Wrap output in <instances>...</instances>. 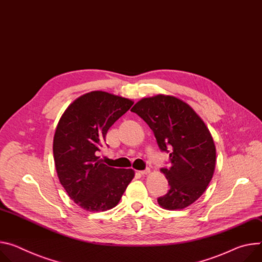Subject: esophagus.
<instances>
[{"label": "esophagus", "mask_w": 262, "mask_h": 262, "mask_svg": "<svg viewBox=\"0 0 262 262\" xmlns=\"http://www.w3.org/2000/svg\"><path fill=\"white\" fill-rule=\"evenodd\" d=\"M150 171H151L150 168H146V169H143V170H139L138 172L140 173V175H148Z\"/></svg>", "instance_id": "34e87169"}]
</instances>
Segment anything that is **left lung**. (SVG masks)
Returning a JSON list of instances; mask_svg holds the SVG:
<instances>
[{"instance_id":"obj_1","label":"left lung","mask_w":262,"mask_h":262,"mask_svg":"<svg viewBox=\"0 0 262 262\" xmlns=\"http://www.w3.org/2000/svg\"><path fill=\"white\" fill-rule=\"evenodd\" d=\"M131 111L149 125L160 150L169 153V167L160 169L169 189L157 199L158 204L168 210L191 205L206 190L215 167V146L205 123L172 96L143 98Z\"/></svg>"}]
</instances>
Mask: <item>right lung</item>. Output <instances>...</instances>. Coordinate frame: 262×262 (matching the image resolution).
<instances>
[{
  "label": "right lung",
  "mask_w": 262,
  "mask_h": 262,
  "mask_svg": "<svg viewBox=\"0 0 262 262\" xmlns=\"http://www.w3.org/2000/svg\"><path fill=\"white\" fill-rule=\"evenodd\" d=\"M132 105L123 97L92 92L76 99L57 125L53 154L58 178L70 198L87 211L115 207L134 178L132 168L108 166L98 156L109 128Z\"/></svg>",
  "instance_id": "add662e5"
}]
</instances>
